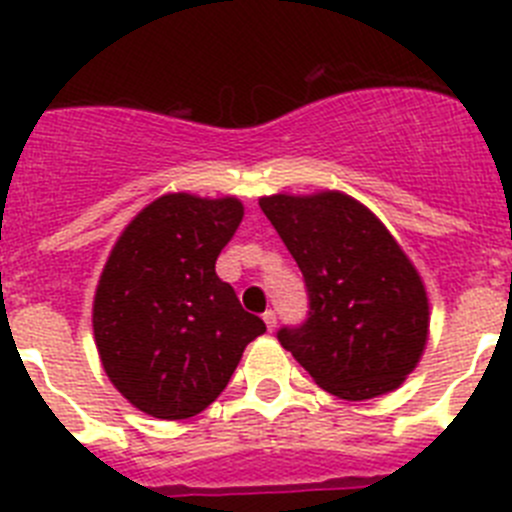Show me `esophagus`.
<instances>
[{"instance_id":"1","label":"esophagus","mask_w":512,"mask_h":512,"mask_svg":"<svg viewBox=\"0 0 512 512\" xmlns=\"http://www.w3.org/2000/svg\"><path fill=\"white\" fill-rule=\"evenodd\" d=\"M264 323H266V328H269V330L277 328V312H274V310H266V312H264Z\"/></svg>"}]
</instances>
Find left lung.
Wrapping results in <instances>:
<instances>
[{"instance_id": "obj_1", "label": "left lung", "mask_w": 512, "mask_h": 512, "mask_svg": "<svg viewBox=\"0 0 512 512\" xmlns=\"http://www.w3.org/2000/svg\"><path fill=\"white\" fill-rule=\"evenodd\" d=\"M261 210L305 277L310 310L279 343L343 400L397 390L428 341L418 271L372 210L341 192L271 194Z\"/></svg>"}]
</instances>
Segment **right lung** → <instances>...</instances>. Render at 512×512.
<instances>
[{
	"label": "right lung",
	"instance_id": "1",
	"mask_svg": "<svg viewBox=\"0 0 512 512\" xmlns=\"http://www.w3.org/2000/svg\"><path fill=\"white\" fill-rule=\"evenodd\" d=\"M243 220L235 197L164 194L122 230L94 295L99 359L130 405L161 420L202 413L266 330L215 261Z\"/></svg>",
	"mask_w": 512,
	"mask_h": 512
}]
</instances>
